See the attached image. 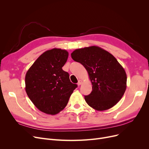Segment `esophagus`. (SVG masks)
<instances>
[{
	"mask_svg": "<svg viewBox=\"0 0 149 149\" xmlns=\"http://www.w3.org/2000/svg\"><path fill=\"white\" fill-rule=\"evenodd\" d=\"M82 84V81L81 80H79V82H78V83H77V85L78 86H80V85H81Z\"/></svg>",
	"mask_w": 149,
	"mask_h": 149,
	"instance_id": "34e87169",
	"label": "esophagus"
}]
</instances>
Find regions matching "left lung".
Here are the masks:
<instances>
[{
  "instance_id": "8db88e82",
  "label": "left lung",
  "mask_w": 149,
  "mask_h": 149,
  "mask_svg": "<svg viewBox=\"0 0 149 149\" xmlns=\"http://www.w3.org/2000/svg\"><path fill=\"white\" fill-rule=\"evenodd\" d=\"M72 58L85 68L92 91L84 96L86 102L96 111H106L121 100L127 87L126 71L115 57L97 46L75 49Z\"/></svg>"
}]
</instances>
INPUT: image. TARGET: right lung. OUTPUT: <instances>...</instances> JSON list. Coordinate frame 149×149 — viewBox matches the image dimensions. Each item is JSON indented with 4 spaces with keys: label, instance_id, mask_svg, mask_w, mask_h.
Here are the masks:
<instances>
[{
    "label": "right lung",
    "instance_id": "add662e5",
    "mask_svg": "<svg viewBox=\"0 0 149 149\" xmlns=\"http://www.w3.org/2000/svg\"><path fill=\"white\" fill-rule=\"evenodd\" d=\"M65 49L53 48L43 52L25 75V91L31 101L42 112L56 115L63 110L76 84L62 69L68 58Z\"/></svg>",
    "mask_w": 149,
    "mask_h": 149
}]
</instances>
